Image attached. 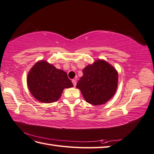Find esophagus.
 <instances>
[{"label": "esophagus", "instance_id": "1", "mask_svg": "<svg viewBox=\"0 0 154 154\" xmlns=\"http://www.w3.org/2000/svg\"><path fill=\"white\" fill-rule=\"evenodd\" d=\"M72 84H73L74 87L76 86V84H77L76 80H75V79H72Z\"/></svg>", "mask_w": 154, "mask_h": 154}]
</instances>
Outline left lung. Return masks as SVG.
Returning a JSON list of instances; mask_svg holds the SVG:
<instances>
[{
    "label": "left lung",
    "instance_id": "8db88e82",
    "mask_svg": "<svg viewBox=\"0 0 154 154\" xmlns=\"http://www.w3.org/2000/svg\"><path fill=\"white\" fill-rule=\"evenodd\" d=\"M83 76L77 83L87 102L104 104L115 94L118 86V72L104 60H97L83 70Z\"/></svg>",
    "mask_w": 154,
    "mask_h": 154
}]
</instances>
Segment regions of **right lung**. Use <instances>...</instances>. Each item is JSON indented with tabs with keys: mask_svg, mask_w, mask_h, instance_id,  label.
<instances>
[{
	"mask_svg": "<svg viewBox=\"0 0 154 154\" xmlns=\"http://www.w3.org/2000/svg\"><path fill=\"white\" fill-rule=\"evenodd\" d=\"M27 83L32 96L43 103L57 101L64 89L73 87L65 71L45 60L38 61L31 69Z\"/></svg>",
	"mask_w": 154,
	"mask_h": 154,
	"instance_id": "right-lung-1",
	"label": "right lung"
}]
</instances>
